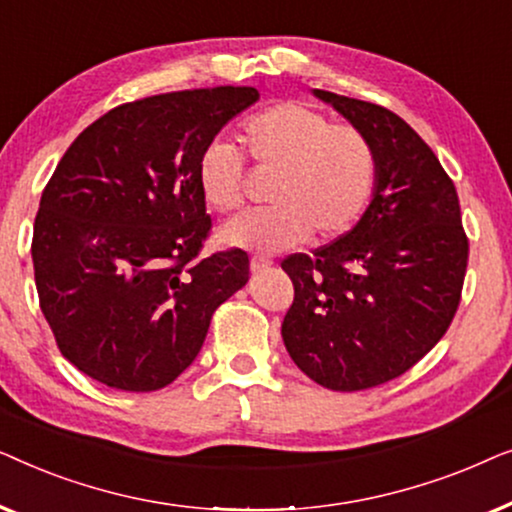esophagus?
<instances>
[{
  "mask_svg": "<svg viewBox=\"0 0 512 512\" xmlns=\"http://www.w3.org/2000/svg\"><path fill=\"white\" fill-rule=\"evenodd\" d=\"M272 265V261L270 258H263V256H254L251 258V263H249V268H251V272H261V270H268Z\"/></svg>",
  "mask_w": 512,
  "mask_h": 512,
  "instance_id": "1",
  "label": "esophagus"
}]
</instances>
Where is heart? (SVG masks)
<instances>
[{
    "label": "heart",
    "mask_w": 512,
    "mask_h": 512,
    "mask_svg": "<svg viewBox=\"0 0 512 512\" xmlns=\"http://www.w3.org/2000/svg\"><path fill=\"white\" fill-rule=\"evenodd\" d=\"M240 142L258 170L275 172L268 200L219 230L223 247L277 254L314 235L331 240L347 233L366 212L377 179L370 139L354 125L305 104L284 102L249 116ZM244 158L233 144L209 142L198 160V188L214 212H233L244 202Z\"/></svg>",
    "instance_id": "b5f03b06"
}]
</instances>
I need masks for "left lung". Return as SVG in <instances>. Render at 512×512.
<instances>
[{"mask_svg": "<svg viewBox=\"0 0 512 512\" xmlns=\"http://www.w3.org/2000/svg\"><path fill=\"white\" fill-rule=\"evenodd\" d=\"M314 95L370 139L377 179L349 233L282 261L293 282L282 338L310 380L361 391L403 375L450 328L468 237L457 188L401 116L328 90Z\"/></svg>", "mask_w": 512, "mask_h": 512, "instance_id": "obj_1", "label": "left lung"}]
</instances>
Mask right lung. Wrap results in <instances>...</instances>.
Masks as SVG:
<instances>
[{"label":"right lung","mask_w":512,"mask_h":512,"mask_svg":"<svg viewBox=\"0 0 512 512\" xmlns=\"http://www.w3.org/2000/svg\"><path fill=\"white\" fill-rule=\"evenodd\" d=\"M258 90H179L121 104L74 139L41 193L32 263L62 356L121 391H156L198 356L216 307L249 282L212 230L202 149Z\"/></svg>","instance_id":"obj_1"}]
</instances>
